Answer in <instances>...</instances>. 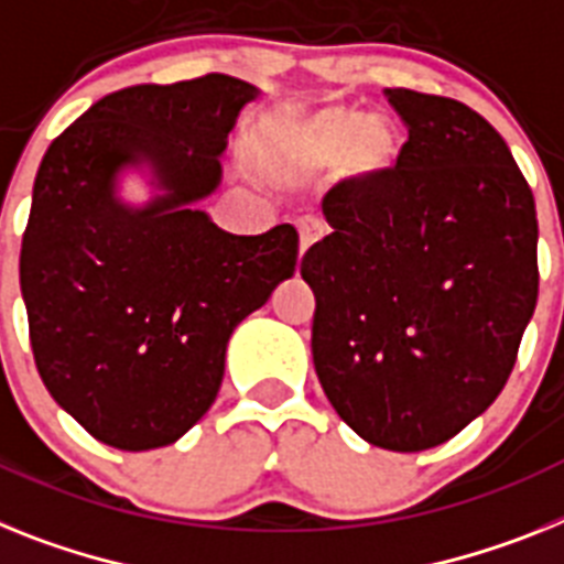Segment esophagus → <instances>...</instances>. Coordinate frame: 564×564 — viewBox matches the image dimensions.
<instances>
[{"label":"esophagus","instance_id":"obj_1","mask_svg":"<svg viewBox=\"0 0 564 564\" xmlns=\"http://www.w3.org/2000/svg\"><path fill=\"white\" fill-rule=\"evenodd\" d=\"M318 238H321L318 224H301V229H297V240H301V243H297V263L304 260V254L310 252L312 246L318 243Z\"/></svg>","mask_w":564,"mask_h":564}]
</instances>
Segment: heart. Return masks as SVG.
<instances>
[{"label":"heart","instance_id":"obj_1","mask_svg":"<svg viewBox=\"0 0 564 564\" xmlns=\"http://www.w3.org/2000/svg\"><path fill=\"white\" fill-rule=\"evenodd\" d=\"M401 134L387 117L355 108H324L286 129V154L301 172L344 165L347 177L381 183L401 160Z\"/></svg>","mask_w":564,"mask_h":564}]
</instances>
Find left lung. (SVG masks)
Segmentation results:
<instances>
[{"label": "left lung", "mask_w": 564, "mask_h": 564, "mask_svg": "<svg viewBox=\"0 0 564 564\" xmlns=\"http://www.w3.org/2000/svg\"><path fill=\"white\" fill-rule=\"evenodd\" d=\"M410 126L381 183L335 186L304 254L312 361L335 413L395 453L444 444L499 399L539 295L536 203L465 102L387 91Z\"/></svg>", "instance_id": "1"}]
</instances>
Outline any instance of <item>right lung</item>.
Returning a JSON list of instances; mask_svg holds the SVG:
<instances>
[{"label":"right lung","instance_id":"add662e5","mask_svg":"<svg viewBox=\"0 0 564 564\" xmlns=\"http://www.w3.org/2000/svg\"><path fill=\"white\" fill-rule=\"evenodd\" d=\"M258 97L226 74L122 88L42 158L19 254L33 361L56 404L108 447L186 435L215 404L231 333L295 274L290 224L231 235L200 209ZM129 176L144 180L145 202L121 194Z\"/></svg>","mask_w":564,"mask_h":564}]
</instances>
